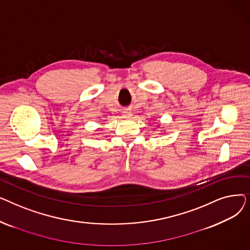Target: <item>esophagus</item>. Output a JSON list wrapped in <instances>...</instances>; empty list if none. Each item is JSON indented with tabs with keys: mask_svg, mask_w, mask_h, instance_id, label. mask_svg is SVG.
Segmentation results:
<instances>
[{
	"mask_svg": "<svg viewBox=\"0 0 250 250\" xmlns=\"http://www.w3.org/2000/svg\"><path fill=\"white\" fill-rule=\"evenodd\" d=\"M123 117L124 118H130V117H132V112L128 111V110H125L123 112Z\"/></svg>",
	"mask_w": 250,
	"mask_h": 250,
	"instance_id": "34e87169",
	"label": "esophagus"
}]
</instances>
